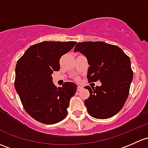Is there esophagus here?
Masks as SVG:
<instances>
[{
  "mask_svg": "<svg viewBox=\"0 0 148 148\" xmlns=\"http://www.w3.org/2000/svg\"><path fill=\"white\" fill-rule=\"evenodd\" d=\"M83 88H84L83 86H78V87H77V91H82V90L83 89Z\"/></svg>",
  "mask_w": 148,
  "mask_h": 148,
  "instance_id": "esophagus-1",
  "label": "esophagus"
}]
</instances>
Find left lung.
I'll return each mask as SVG.
<instances>
[{"mask_svg":"<svg viewBox=\"0 0 148 148\" xmlns=\"http://www.w3.org/2000/svg\"><path fill=\"white\" fill-rule=\"evenodd\" d=\"M87 59L88 82L100 81V86L84 88L90 96L84 104L95 119L113 117L123 107L129 94L133 72L130 58L119 47L103 42H83L74 47Z\"/></svg>","mask_w":148,"mask_h":148,"instance_id":"obj_1","label":"left lung"}]
</instances>
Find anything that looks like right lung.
<instances>
[{"instance_id": "right-lung-1", "label": "right lung", "mask_w": 148, "mask_h": 148, "mask_svg": "<svg viewBox=\"0 0 148 148\" xmlns=\"http://www.w3.org/2000/svg\"><path fill=\"white\" fill-rule=\"evenodd\" d=\"M77 42L45 41L30 46L15 66V87L26 112L36 121L54 124L66 117L70 99L77 86L65 82L57 88L52 82L60 60Z\"/></svg>"}]
</instances>
